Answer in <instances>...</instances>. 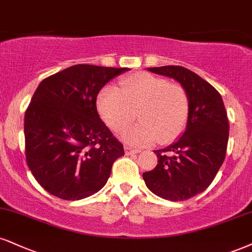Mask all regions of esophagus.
Wrapping results in <instances>:
<instances>
[{
	"label": "esophagus",
	"instance_id": "obj_1",
	"mask_svg": "<svg viewBox=\"0 0 252 252\" xmlns=\"http://www.w3.org/2000/svg\"><path fill=\"white\" fill-rule=\"evenodd\" d=\"M125 152L126 154H136V153H140V150H138V148H133L131 146H125Z\"/></svg>",
	"mask_w": 252,
	"mask_h": 252
}]
</instances>
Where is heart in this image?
Masks as SVG:
<instances>
[{"label": "heart", "mask_w": 252, "mask_h": 252, "mask_svg": "<svg viewBox=\"0 0 252 252\" xmlns=\"http://www.w3.org/2000/svg\"><path fill=\"white\" fill-rule=\"evenodd\" d=\"M120 84L123 92L107 86L97 99L99 113L112 131L123 132L138 112L140 123L124 133L129 144L147 145L158 140L166 145L182 134L190 108L183 86L147 72L126 77Z\"/></svg>", "instance_id": "1"}]
</instances>
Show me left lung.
Masks as SVG:
<instances>
[{
  "label": "left lung",
  "mask_w": 252,
  "mask_h": 252,
  "mask_svg": "<svg viewBox=\"0 0 252 252\" xmlns=\"http://www.w3.org/2000/svg\"><path fill=\"white\" fill-rule=\"evenodd\" d=\"M148 71L181 84L190 108L181 138L155 151L157 167L142 178L147 188L164 200H188L209 187L224 161L229 139L224 104L214 86L186 67L168 65Z\"/></svg>",
  "instance_id": "obj_1"
}]
</instances>
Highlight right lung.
I'll list each match as a JSON object with an SVG mask.
<instances>
[{
	"mask_svg": "<svg viewBox=\"0 0 252 252\" xmlns=\"http://www.w3.org/2000/svg\"><path fill=\"white\" fill-rule=\"evenodd\" d=\"M127 67L78 64L42 80L24 116L26 158L54 196L78 201L106 185L124 146L101 121L97 95Z\"/></svg>",
	"mask_w": 252,
	"mask_h": 252,
	"instance_id": "1",
	"label": "right lung"
}]
</instances>
